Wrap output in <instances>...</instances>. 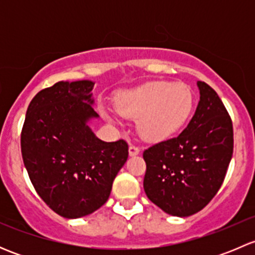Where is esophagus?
Instances as JSON below:
<instances>
[{"label": "esophagus", "mask_w": 255, "mask_h": 255, "mask_svg": "<svg viewBox=\"0 0 255 255\" xmlns=\"http://www.w3.org/2000/svg\"><path fill=\"white\" fill-rule=\"evenodd\" d=\"M128 151H129V155L130 156H134V155H138V154L140 153V149L138 148L137 145H134V144H130L129 149H128Z\"/></svg>", "instance_id": "1"}]
</instances>
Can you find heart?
<instances>
[{"instance_id":"heart-1","label":"heart","mask_w":255,"mask_h":255,"mask_svg":"<svg viewBox=\"0 0 255 255\" xmlns=\"http://www.w3.org/2000/svg\"><path fill=\"white\" fill-rule=\"evenodd\" d=\"M115 107L122 117L137 120L144 139L159 142L186 122L194 107V94L185 84L149 81L118 92Z\"/></svg>"}]
</instances>
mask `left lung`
<instances>
[{
	"label": "left lung",
	"instance_id": "obj_1",
	"mask_svg": "<svg viewBox=\"0 0 255 255\" xmlns=\"http://www.w3.org/2000/svg\"><path fill=\"white\" fill-rule=\"evenodd\" d=\"M200 101L179 135L144 150V191L164 212L187 217L220 190L233 154V126L217 92L197 81Z\"/></svg>",
	"mask_w": 255,
	"mask_h": 255
}]
</instances>
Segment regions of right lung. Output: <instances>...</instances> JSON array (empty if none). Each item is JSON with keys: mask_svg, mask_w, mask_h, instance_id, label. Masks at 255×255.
I'll return each mask as SVG.
<instances>
[{"mask_svg": "<svg viewBox=\"0 0 255 255\" xmlns=\"http://www.w3.org/2000/svg\"><path fill=\"white\" fill-rule=\"evenodd\" d=\"M94 81H59L38 92L20 134L23 163L43 201L65 218H80L109 200L128 158L123 139L104 142L89 127Z\"/></svg>", "mask_w": 255, "mask_h": 255, "instance_id": "add662e5", "label": "right lung"}]
</instances>
